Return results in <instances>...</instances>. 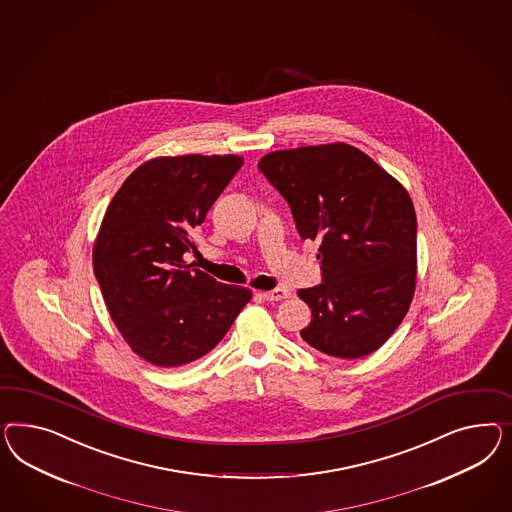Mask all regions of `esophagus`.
Listing matches in <instances>:
<instances>
[{"label":"esophagus","instance_id":"esophagus-1","mask_svg":"<svg viewBox=\"0 0 512 512\" xmlns=\"http://www.w3.org/2000/svg\"><path fill=\"white\" fill-rule=\"evenodd\" d=\"M292 293L286 288H275V290H269V292H263V299L267 301H282V299H288Z\"/></svg>","mask_w":512,"mask_h":512}]
</instances>
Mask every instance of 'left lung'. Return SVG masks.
I'll return each mask as SVG.
<instances>
[{
  "instance_id": "obj_1",
  "label": "left lung",
  "mask_w": 512,
  "mask_h": 512,
  "mask_svg": "<svg viewBox=\"0 0 512 512\" xmlns=\"http://www.w3.org/2000/svg\"><path fill=\"white\" fill-rule=\"evenodd\" d=\"M258 168L318 239L322 284L297 295L312 310L308 346L338 359L378 350L415 293L417 217L408 190L357 147L336 142L263 155Z\"/></svg>"
}]
</instances>
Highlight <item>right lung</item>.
Wrapping results in <instances>:
<instances>
[{
    "mask_svg": "<svg viewBox=\"0 0 512 512\" xmlns=\"http://www.w3.org/2000/svg\"><path fill=\"white\" fill-rule=\"evenodd\" d=\"M243 166L237 155L157 157L125 179L104 213L93 271L131 350L151 365H189L213 350L252 297L190 269L194 234Z\"/></svg>",
    "mask_w": 512,
    "mask_h": 512,
    "instance_id": "add662e5",
    "label": "right lung"
}]
</instances>
